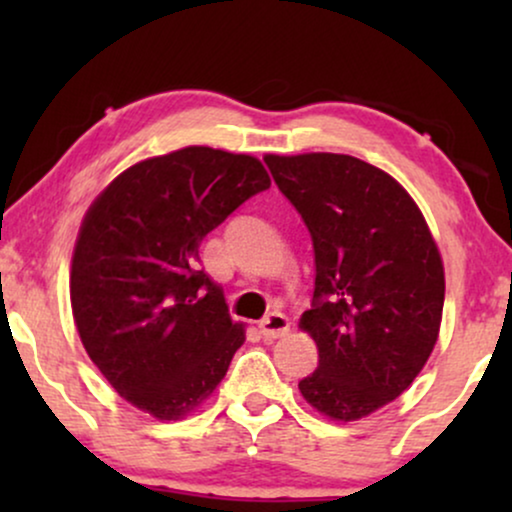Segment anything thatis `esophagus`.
I'll return each mask as SVG.
<instances>
[{
    "label": "esophagus",
    "mask_w": 512,
    "mask_h": 512,
    "mask_svg": "<svg viewBox=\"0 0 512 512\" xmlns=\"http://www.w3.org/2000/svg\"><path fill=\"white\" fill-rule=\"evenodd\" d=\"M258 328H261V333L265 335V338L275 340V338H284L286 333H289V319H286V314L282 312H270L268 317L261 319V324H258Z\"/></svg>",
    "instance_id": "34e87169"
}]
</instances>
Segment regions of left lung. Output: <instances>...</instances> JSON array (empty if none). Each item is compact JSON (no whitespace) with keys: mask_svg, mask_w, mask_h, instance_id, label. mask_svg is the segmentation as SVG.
<instances>
[{"mask_svg":"<svg viewBox=\"0 0 512 512\" xmlns=\"http://www.w3.org/2000/svg\"><path fill=\"white\" fill-rule=\"evenodd\" d=\"M312 237L314 296L300 328L319 366L298 382L321 415L352 422L394 401L438 340L445 275L415 200L380 167L342 153L265 156Z\"/></svg>","mask_w":512,"mask_h":512,"instance_id":"obj_1","label":"left lung"}]
</instances>
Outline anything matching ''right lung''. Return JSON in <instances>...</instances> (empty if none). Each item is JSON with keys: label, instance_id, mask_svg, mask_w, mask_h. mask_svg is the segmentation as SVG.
<instances>
[{"label": "right lung", "instance_id": "1", "mask_svg": "<svg viewBox=\"0 0 512 512\" xmlns=\"http://www.w3.org/2000/svg\"><path fill=\"white\" fill-rule=\"evenodd\" d=\"M265 188L256 158L186 146L132 165L90 205L69 277L74 321L139 410L186 417L226 375L244 328L200 270V242Z\"/></svg>", "mask_w": 512, "mask_h": 512}]
</instances>
